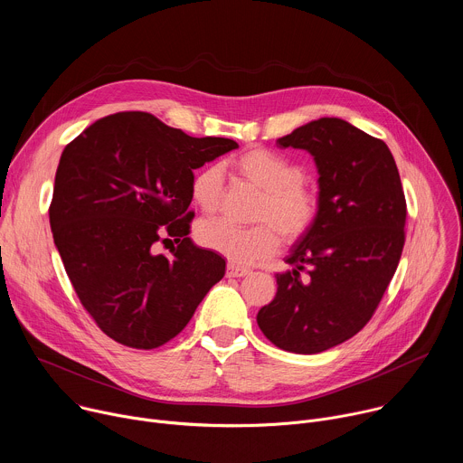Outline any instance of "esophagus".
I'll return each instance as SVG.
<instances>
[{
  "label": "esophagus",
  "instance_id": "esophagus-1",
  "mask_svg": "<svg viewBox=\"0 0 463 463\" xmlns=\"http://www.w3.org/2000/svg\"><path fill=\"white\" fill-rule=\"evenodd\" d=\"M250 271L245 269V268H238L234 266V263H229L227 266V277L229 279H240V277H247Z\"/></svg>",
  "mask_w": 463,
  "mask_h": 463
}]
</instances>
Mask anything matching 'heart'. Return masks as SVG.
<instances>
[{"label": "heart", "instance_id": "1", "mask_svg": "<svg viewBox=\"0 0 463 463\" xmlns=\"http://www.w3.org/2000/svg\"><path fill=\"white\" fill-rule=\"evenodd\" d=\"M238 174L263 192L256 220L263 223L236 227L227 220H205L197 223L195 238L203 247L220 252L238 266L268 258L286 241L302 238L318 216V195L302 183L304 170L288 157L252 148L232 161ZM223 192V174L218 166H205L195 172L190 183L194 205L205 214L218 211Z\"/></svg>", "mask_w": 463, "mask_h": 463}]
</instances>
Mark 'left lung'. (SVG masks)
<instances>
[{"instance_id":"left-lung-1","label":"left lung","mask_w":463,"mask_h":463,"mask_svg":"<svg viewBox=\"0 0 463 463\" xmlns=\"http://www.w3.org/2000/svg\"><path fill=\"white\" fill-rule=\"evenodd\" d=\"M277 145L313 157L320 207L256 322L275 346L311 355L352 339L373 315L402 258L407 203L388 146L343 118L311 120Z\"/></svg>"}]
</instances>
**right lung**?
Instances as JSON below:
<instances>
[{
  "instance_id": "add662e5",
  "label": "right lung",
  "mask_w": 463,
  "mask_h": 463,
  "mask_svg": "<svg viewBox=\"0 0 463 463\" xmlns=\"http://www.w3.org/2000/svg\"><path fill=\"white\" fill-rule=\"evenodd\" d=\"M238 148L190 137L145 111L99 118L61 152L49 222L82 306L113 341L139 350L174 339L225 260L188 238L194 170ZM176 245L161 255L159 242Z\"/></svg>"
}]
</instances>
